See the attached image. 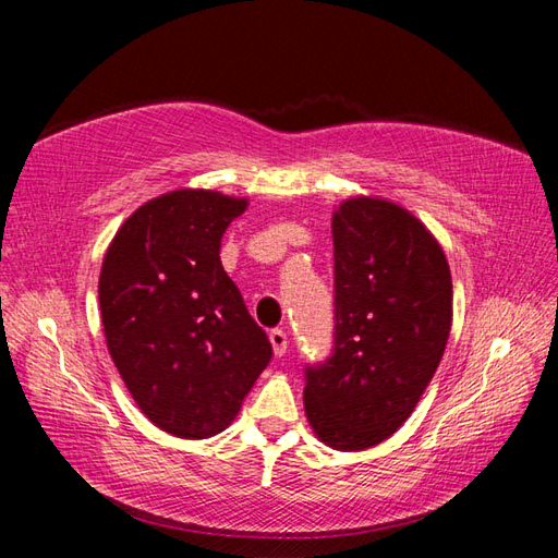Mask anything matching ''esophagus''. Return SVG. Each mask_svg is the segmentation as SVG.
Returning <instances> with one entry per match:
<instances>
[{
    "mask_svg": "<svg viewBox=\"0 0 558 558\" xmlns=\"http://www.w3.org/2000/svg\"><path fill=\"white\" fill-rule=\"evenodd\" d=\"M269 344H272L275 356H277V359H281L283 353H286V347H289V340H286V332H283V330H279V328L269 332Z\"/></svg>",
    "mask_w": 558,
    "mask_h": 558,
    "instance_id": "esophagus-1",
    "label": "esophagus"
}]
</instances>
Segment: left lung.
<instances>
[{
    "instance_id": "1",
    "label": "left lung",
    "mask_w": 558,
    "mask_h": 558,
    "mask_svg": "<svg viewBox=\"0 0 558 558\" xmlns=\"http://www.w3.org/2000/svg\"><path fill=\"white\" fill-rule=\"evenodd\" d=\"M332 244L335 349L307 369L305 414L320 442L361 451L410 418L440 365L451 272L435 234L384 197L340 202Z\"/></svg>"
}]
</instances>
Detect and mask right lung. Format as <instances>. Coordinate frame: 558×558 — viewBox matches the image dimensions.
<instances>
[{"instance_id": "right-lung-1", "label": "right lung", "mask_w": 558, "mask_h": 558, "mask_svg": "<svg viewBox=\"0 0 558 558\" xmlns=\"http://www.w3.org/2000/svg\"><path fill=\"white\" fill-rule=\"evenodd\" d=\"M246 207L205 189L158 195L118 228L99 272L118 375L150 424L185 440L226 430L272 359L221 265L223 234Z\"/></svg>"}]
</instances>
